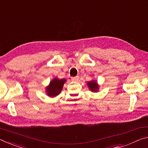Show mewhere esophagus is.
I'll use <instances>...</instances> for the list:
<instances>
[{"instance_id": "1", "label": "esophagus", "mask_w": 148, "mask_h": 148, "mask_svg": "<svg viewBox=\"0 0 148 148\" xmlns=\"http://www.w3.org/2000/svg\"><path fill=\"white\" fill-rule=\"evenodd\" d=\"M72 79L74 82H78V79H79V76H74V77H72Z\"/></svg>"}]
</instances>
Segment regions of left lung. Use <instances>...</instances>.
Instances as JSON below:
<instances>
[{
  "mask_svg": "<svg viewBox=\"0 0 148 148\" xmlns=\"http://www.w3.org/2000/svg\"><path fill=\"white\" fill-rule=\"evenodd\" d=\"M87 85H88V88L91 91H93V92H97V91H99V84H97V81L95 80V79L88 82H87Z\"/></svg>",
  "mask_w": 148,
  "mask_h": 148,
  "instance_id": "1",
  "label": "left lung"
}]
</instances>
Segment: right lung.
<instances>
[{
  "mask_svg": "<svg viewBox=\"0 0 148 148\" xmlns=\"http://www.w3.org/2000/svg\"><path fill=\"white\" fill-rule=\"evenodd\" d=\"M66 82V79H59L55 78L50 82L49 86L46 87V93L49 97H55L59 95L62 91L64 83Z\"/></svg>",
  "mask_w": 148,
  "mask_h": 148,
  "instance_id": "obj_1",
  "label": "right lung"
}]
</instances>
